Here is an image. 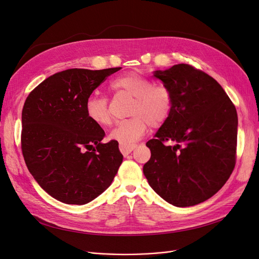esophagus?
<instances>
[{
	"mask_svg": "<svg viewBox=\"0 0 259 259\" xmlns=\"http://www.w3.org/2000/svg\"><path fill=\"white\" fill-rule=\"evenodd\" d=\"M119 148H120L121 153L125 156L134 150V149L136 148V145H120Z\"/></svg>",
	"mask_w": 259,
	"mask_h": 259,
	"instance_id": "1",
	"label": "esophagus"
}]
</instances>
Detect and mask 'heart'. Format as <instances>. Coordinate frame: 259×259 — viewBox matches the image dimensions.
<instances>
[{
    "instance_id": "1",
    "label": "heart",
    "mask_w": 259,
    "mask_h": 259,
    "mask_svg": "<svg viewBox=\"0 0 259 259\" xmlns=\"http://www.w3.org/2000/svg\"><path fill=\"white\" fill-rule=\"evenodd\" d=\"M113 92L134 98L131 105L130 119L119 122L109 134V138L120 145H132L142 138L149 127L159 128L165 124L174 109V96L165 85H154L153 81L138 72L123 74L112 81ZM89 119L99 126H109L112 117L108 99L91 96L85 104Z\"/></svg>"
}]
</instances>
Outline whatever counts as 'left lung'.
Segmentation results:
<instances>
[{"label": "left lung", "mask_w": 259, "mask_h": 259, "mask_svg": "<svg viewBox=\"0 0 259 259\" xmlns=\"http://www.w3.org/2000/svg\"><path fill=\"white\" fill-rule=\"evenodd\" d=\"M153 76L173 93L174 109L146 144L151 158L144 174L170 204L197 205L222 189L236 165V107L221 84L190 65L178 64Z\"/></svg>", "instance_id": "1"}]
</instances>
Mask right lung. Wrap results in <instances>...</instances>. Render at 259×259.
<instances>
[{"instance_id": "right-lung-1", "label": "right lung", "mask_w": 259, "mask_h": 259, "mask_svg": "<svg viewBox=\"0 0 259 259\" xmlns=\"http://www.w3.org/2000/svg\"><path fill=\"white\" fill-rule=\"evenodd\" d=\"M121 67L68 69L31 92L21 113V151L26 165L51 197L83 205L111 185L123 155L119 144H103L105 132L85 112L94 90Z\"/></svg>"}]
</instances>
